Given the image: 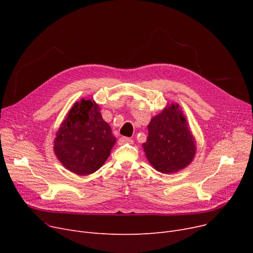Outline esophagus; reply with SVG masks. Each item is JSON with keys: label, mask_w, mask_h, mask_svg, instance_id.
I'll use <instances>...</instances> for the list:
<instances>
[{"label": "esophagus", "mask_w": 253, "mask_h": 253, "mask_svg": "<svg viewBox=\"0 0 253 253\" xmlns=\"http://www.w3.org/2000/svg\"><path fill=\"white\" fill-rule=\"evenodd\" d=\"M118 143L120 144V145H122V144H125V143H129V144H132L133 143V140H132L131 138H129V137H120L119 138V140H118Z\"/></svg>", "instance_id": "34e87169"}]
</instances>
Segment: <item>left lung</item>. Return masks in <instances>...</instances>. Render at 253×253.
<instances>
[{
  "label": "left lung",
  "mask_w": 253,
  "mask_h": 253,
  "mask_svg": "<svg viewBox=\"0 0 253 253\" xmlns=\"http://www.w3.org/2000/svg\"><path fill=\"white\" fill-rule=\"evenodd\" d=\"M142 148L151 165L161 173H174L187 167L196 154V140L177 103L152 118Z\"/></svg>",
  "instance_id": "left-lung-1"
}]
</instances>
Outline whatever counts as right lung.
Returning a JSON list of instances; mask_svg holds the SVG:
<instances>
[{"instance_id":"add662e5","label":"right lung","mask_w":253,"mask_h":253,"mask_svg":"<svg viewBox=\"0 0 253 253\" xmlns=\"http://www.w3.org/2000/svg\"><path fill=\"white\" fill-rule=\"evenodd\" d=\"M99 111L94 100L77 101L56 132L54 153L66 169L78 175L94 173L116 143Z\"/></svg>"}]
</instances>
